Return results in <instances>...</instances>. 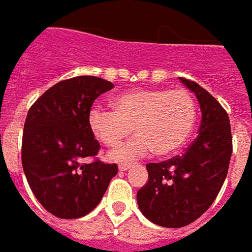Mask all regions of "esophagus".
<instances>
[{"mask_svg":"<svg viewBox=\"0 0 252 252\" xmlns=\"http://www.w3.org/2000/svg\"><path fill=\"white\" fill-rule=\"evenodd\" d=\"M130 167V164H121V165H119V169H121V171H127Z\"/></svg>","mask_w":252,"mask_h":252,"instance_id":"obj_1","label":"esophagus"}]
</instances>
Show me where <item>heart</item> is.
<instances>
[{"instance_id":"obj_1","label":"heart","mask_w":252,"mask_h":252,"mask_svg":"<svg viewBox=\"0 0 252 252\" xmlns=\"http://www.w3.org/2000/svg\"><path fill=\"white\" fill-rule=\"evenodd\" d=\"M113 111L94 106L88 115L92 134L106 147H116L131 130L130 141L111 153L115 161H129L154 150L168 156L179 150L190 137L198 106L185 90H134L118 95Z\"/></svg>"}]
</instances>
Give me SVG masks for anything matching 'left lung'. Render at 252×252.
<instances>
[{"label":"left lung","mask_w":252,"mask_h":252,"mask_svg":"<svg viewBox=\"0 0 252 252\" xmlns=\"http://www.w3.org/2000/svg\"><path fill=\"white\" fill-rule=\"evenodd\" d=\"M198 98L202 121L196 139L182 156L146 165L149 181L137 192L141 213L162 227H184L215 202L233 151L227 112L205 88L181 78Z\"/></svg>","instance_id":"8db88e82"}]
</instances>
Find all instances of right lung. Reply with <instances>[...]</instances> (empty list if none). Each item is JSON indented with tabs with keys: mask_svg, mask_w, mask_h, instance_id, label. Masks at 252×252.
<instances>
[{
	"mask_svg": "<svg viewBox=\"0 0 252 252\" xmlns=\"http://www.w3.org/2000/svg\"><path fill=\"white\" fill-rule=\"evenodd\" d=\"M113 84L81 75L54 84L28 112L22 136V167L36 199L60 219L88 215L101 202L116 164L95 160V140L88 115L94 101Z\"/></svg>",
	"mask_w": 252,
	"mask_h": 252,
	"instance_id": "1",
	"label": "right lung"
}]
</instances>
